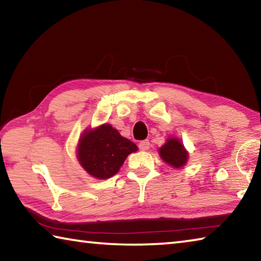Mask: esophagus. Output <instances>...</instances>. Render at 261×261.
Here are the masks:
<instances>
[{
  "label": "esophagus",
  "mask_w": 261,
  "mask_h": 261,
  "mask_svg": "<svg viewBox=\"0 0 261 261\" xmlns=\"http://www.w3.org/2000/svg\"><path fill=\"white\" fill-rule=\"evenodd\" d=\"M138 146H139L141 151H147V149L149 148V141L147 139L146 140H141Z\"/></svg>",
  "instance_id": "34e87169"
}]
</instances>
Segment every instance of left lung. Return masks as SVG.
Wrapping results in <instances>:
<instances>
[{
    "instance_id": "1",
    "label": "left lung",
    "mask_w": 261,
    "mask_h": 261,
    "mask_svg": "<svg viewBox=\"0 0 261 261\" xmlns=\"http://www.w3.org/2000/svg\"><path fill=\"white\" fill-rule=\"evenodd\" d=\"M162 160L174 168H182L188 162L189 154L179 139L168 138L166 144L159 149Z\"/></svg>"
}]
</instances>
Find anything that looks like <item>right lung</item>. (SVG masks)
Segmentation results:
<instances>
[{"instance_id":"add662e5","label":"right lung","mask_w":261,"mask_h":261,"mask_svg":"<svg viewBox=\"0 0 261 261\" xmlns=\"http://www.w3.org/2000/svg\"><path fill=\"white\" fill-rule=\"evenodd\" d=\"M136 144L120 135L110 124L84 131L78 143L81 166L95 178L106 179L120 170L126 156L136 152Z\"/></svg>"}]
</instances>
